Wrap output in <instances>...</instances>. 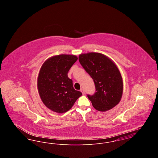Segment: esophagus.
I'll use <instances>...</instances> for the list:
<instances>
[{
	"label": "esophagus",
	"mask_w": 158,
	"mask_h": 158,
	"mask_svg": "<svg viewBox=\"0 0 158 158\" xmlns=\"http://www.w3.org/2000/svg\"><path fill=\"white\" fill-rule=\"evenodd\" d=\"M81 91L82 92L83 95H84V94H85V91H84V90H83V89H81Z\"/></svg>",
	"instance_id": "obj_1"
}]
</instances>
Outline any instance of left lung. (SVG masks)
<instances>
[{"label": "left lung", "mask_w": 158, "mask_h": 158, "mask_svg": "<svg viewBox=\"0 0 158 158\" xmlns=\"http://www.w3.org/2000/svg\"><path fill=\"white\" fill-rule=\"evenodd\" d=\"M79 61L95 83L96 92L88 95L93 106L98 111H106L117 105L123 95V83L115 63L98 53L81 54Z\"/></svg>", "instance_id": "8db88e82"}]
</instances>
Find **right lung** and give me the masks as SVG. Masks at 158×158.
Instances as JSON below:
<instances>
[{"mask_svg": "<svg viewBox=\"0 0 158 158\" xmlns=\"http://www.w3.org/2000/svg\"><path fill=\"white\" fill-rule=\"evenodd\" d=\"M77 60L75 55H57L46 60L40 69L38 93L44 104L54 112H67L82 95L74 89L73 81L68 76Z\"/></svg>", "mask_w": 158, "mask_h": 158, "instance_id": "right-lung-1", "label": "right lung"}]
</instances>
